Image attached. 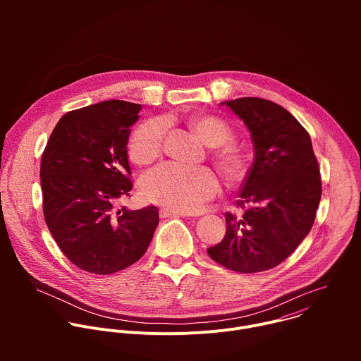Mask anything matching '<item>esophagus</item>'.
Returning <instances> with one entry per match:
<instances>
[{
  "instance_id": "obj_1",
  "label": "esophagus",
  "mask_w": 361,
  "mask_h": 361,
  "mask_svg": "<svg viewBox=\"0 0 361 361\" xmlns=\"http://www.w3.org/2000/svg\"><path fill=\"white\" fill-rule=\"evenodd\" d=\"M160 216L161 217H190V213H184V212H177V210H171V209H166L163 207L160 210Z\"/></svg>"
}]
</instances>
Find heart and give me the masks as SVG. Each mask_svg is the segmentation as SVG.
<instances>
[{"mask_svg": "<svg viewBox=\"0 0 361 361\" xmlns=\"http://www.w3.org/2000/svg\"><path fill=\"white\" fill-rule=\"evenodd\" d=\"M188 126L200 141L209 147H221L231 140L230 128L214 117H194ZM164 134L163 120H149L137 127L128 147L131 160L140 166L152 163L161 154ZM216 166L228 183L240 181L247 173L245 156L231 145L216 154ZM217 190V178L209 169H184L177 164H163L141 180V192L148 201L184 213H195L216 195Z\"/></svg>", "mask_w": 361, "mask_h": 361, "instance_id": "obj_1", "label": "heart"}]
</instances>
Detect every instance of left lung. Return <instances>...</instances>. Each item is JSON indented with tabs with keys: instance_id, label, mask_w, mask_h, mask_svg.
<instances>
[{
	"instance_id": "obj_1",
	"label": "left lung",
	"mask_w": 361,
	"mask_h": 361,
	"mask_svg": "<svg viewBox=\"0 0 361 361\" xmlns=\"http://www.w3.org/2000/svg\"><path fill=\"white\" fill-rule=\"evenodd\" d=\"M251 134L254 161L238 194L241 217L226 213L221 243L212 259L237 273H259L284 262L310 233L322 198L312 138L273 101L243 97L221 102Z\"/></svg>"
}]
</instances>
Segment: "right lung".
Returning a JSON list of instances; mask_svg holds the SVG:
<instances>
[{
	"mask_svg": "<svg viewBox=\"0 0 361 361\" xmlns=\"http://www.w3.org/2000/svg\"><path fill=\"white\" fill-rule=\"evenodd\" d=\"M141 104L109 99L64 114L41 159L44 219L67 259L94 274L138 262L159 209L118 207L133 188L127 142Z\"/></svg>",
	"mask_w": 361,
	"mask_h": 361,
	"instance_id": "obj_1",
	"label": "right lung"
}]
</instances>
